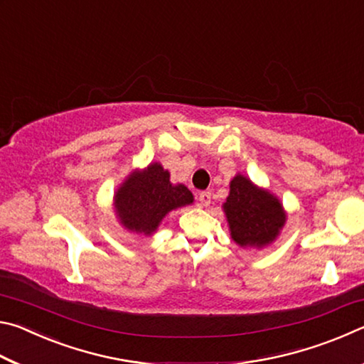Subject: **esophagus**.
Segmentation results:
<instances>
[{
	"label": "esophagus",
	"instance_id": "esophagus-1",
	"mask_svg": "<svg viewBox=\"0 0 364 364\" xmlns=\"http://www.w3.org/2000/svg\"><path fill=\"white\" fill-rule=\"evenodd\" d=\"M199 202H200V205H204V207L210 205V202H212L210 191H202V193L199 194Z\"/></svg>",
	"mask_w": 364,
	"mask_h": 364
}]
</instances>
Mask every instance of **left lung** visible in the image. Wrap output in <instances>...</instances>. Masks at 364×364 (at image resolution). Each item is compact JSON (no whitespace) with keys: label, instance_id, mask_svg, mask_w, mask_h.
Wrapping results in <instances>:
<instances>
[{"label":"left lung","instance_id":"obj_1","mask_svg":"<svg viewBox=\"0 0 364 364\" xmlns=\"http://www.w3.org/2000/svg\"><path fill=\"white\" fill-rule=\"evenodd\" d=\"M223 210L232 241L241 247H264L286 225V212L278 197L244 175L232 178Z\"/></svg>","mask_w":364,"mask_h":364}]
</instances>
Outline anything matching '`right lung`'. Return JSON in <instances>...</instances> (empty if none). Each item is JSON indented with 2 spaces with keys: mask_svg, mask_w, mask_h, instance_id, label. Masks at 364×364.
<instances>
[{
  "mask_svg": "<svg viewBox=\"0 0 364 364\" xmlns=\"http://www.w3.org/2000/svg\"><path fill=\"white\" fill-rule=\"evenodd\" d=\"M193 200V193L184 184H171L168 171L154 162L127 176L114 196V208L128 231L151 236L165 215Z\"/></svg>",
  "mask_w": 364,
  "mask_h": 364,
  "instance_id": "add662e5",
  "label": "right lung"
}]
</instances>
